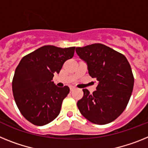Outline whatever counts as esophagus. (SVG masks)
Segmentation results:
<instances>
[{
    "instance_id": "34e87169",
    "label": "esophagus",
    "mask_w": 148,
    "mask_h": 148,
    "mask_svg": "<svg viewBox=\"0 0 148 148\" xmlns=\"http://www.w3.org/2000/svg\"><path fill=\"white\" fill-rule=\"evenodd\" d=\"M75 87L74 86H70V89H71V91H73V90H74L75 89Z\"/></svg>"
}]
</instances>
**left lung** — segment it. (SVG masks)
I'll return each mask as SVG.
<instances>
[{
	"mask_svg": "<svg viewBox=\"0 0 148 148\" xmlns=\"http://www.w3.org/2000/svg\"><path fill=\"white\" fill-rule=\"evenodd\" d=\"M76 52L86 62L89 75L98 81L92 94L83 89L78 109L92 123L109 124L124 112L132 95L134 77L129 62L123 54L100 43L77 47Z\"/></svg>",
	"mask_w": 148,
	"mask_h": 148,
	"instance_id": "1",
	"label": "left lung"
}]
</instances>
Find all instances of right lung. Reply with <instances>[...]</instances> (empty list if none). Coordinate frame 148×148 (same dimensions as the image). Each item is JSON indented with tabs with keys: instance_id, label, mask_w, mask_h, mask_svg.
Here are the masks:
<instances>
[{
	"instance_id": "obj_1",
	"label": "right lung",
	"mask_w": 148,
	"mask_h": 148,
	"mask_svg": "<svg viewBox=\"0 0 148 148\" xmlns=\"http://www.w3.org/2000/svg\"><path fill=\"white\" fill-rule=\"evenodd\" d=\"M75 47L45 45L24 56L15 69L12 92L23 116L36 126L54 120L62 103L70 92L69 86H56L52 81L66 60L71 59Z\"/></svg>"
}]
</instances>
